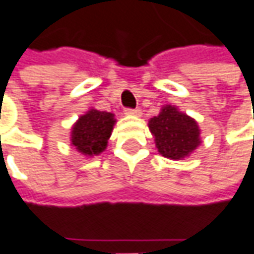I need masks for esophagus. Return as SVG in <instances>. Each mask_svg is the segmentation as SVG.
Returning a JSON list of instances; mask_svg holds the SVG:
<instances>
[{
	"instance_id": "esophagus-1",
	"label": "esophagus",
	"mask_w": 254,
	"mask_h": 254,
	"mask_svg": "<svg viewBox=\"0 0 254 254\" xmlns=\"http://www.w3.org/2000/svg\"><path fill=\"white\" fill-rule=\"evenodd\" d=\"M125 114H127V115H133V117H140L141 111L139 108H134V110H130V108H129V110H125Z\"/></svg>"
}]
</instances>
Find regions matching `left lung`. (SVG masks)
I'll return each instance as SVG.
<instances>
[{
    "mask_svg": "<svg viewBox=\"0 0 254 254\" xmlns=\"http://www.w3.org/2000/svg\"><path fill=\"white\" fill-rule=\"evenodd\" d=\"M158 153L170 160H184L201 143L196 120L179 111L175 105H163L157 117L149 121Z\"/></svg>",
    "mask_w": 254,
    "mask_h": 254,
    "instance_id": "8db88e82",
    "label": "left lung"
}]
</instances>
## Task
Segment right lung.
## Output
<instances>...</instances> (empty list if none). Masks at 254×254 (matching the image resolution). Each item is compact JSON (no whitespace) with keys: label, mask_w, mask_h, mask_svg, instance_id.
Masks as SVG:
<instances>
[{"label":"right lung","mask_w":254,"mask_h":254,"mask_svg":"<svg viewBox=\"0 0 254 254\" xmlns=\"http://www.w3.org/2000/svg\"><path fill=\"white\" fill-rule=\"evenodd\" d=\"M115 122L114 114L90 108L72 125L70 146L86 157L101 154L108 146Z\"/></svg>","instance_id":"right-lung-1"}]
</instances>
